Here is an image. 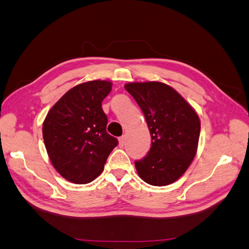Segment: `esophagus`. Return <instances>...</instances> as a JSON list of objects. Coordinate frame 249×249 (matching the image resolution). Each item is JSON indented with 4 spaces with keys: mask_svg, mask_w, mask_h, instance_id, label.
<instances>
[{
    "mask_svg": "<svg viewBox=\"0 0 249 249\" xmlns=\"http://www.w3.org/2000/svg\"><path fill=\"white\" fill-rule=\"evenodd\" d=\"M125 139H126L125 136H122V137H120V138H119V142H120V145H121V147H123V145L125 144Z\"/></svg>",
    "mask_w": 249,
    "mask_h": 249,
    "instance_id": "obj_1",
    "label": "esophagus"
}]
</instances>
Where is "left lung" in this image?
<instances>
[{"label": "left lung", "instance_id": "8db88e82", "mask_svg": "<svg viewBox=\"0 0 249 249\" xmlns=\"http://www.w3.org/2000/svg\"><path fill=\"white\" fill-rule=\"evenodd\" d=\"M125 89L134 97L147 121L151 148L135 162L139 177L151 186L176 181L196 154L201 122L183 97L160 82L128 83Z\"/></svg>", "mask_w": 249, "mask_h": 249}]
</instances>
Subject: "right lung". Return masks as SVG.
Returning a JSON list of instances; mask_svg holds the SVG:
<instances>
[{"label":"right lung","instance_id":"add662e5","mask_svg":"<svg viewBox=\"0 0 249 249\" xmlns=\"http://www.w3.org/2000/svg\"><path fill=\"white\" fill-rule=\"evenodd\" d=\"M112 83L89 81L68 90L48 111L43 139L53 166L73 183H89L104 170L119 141L107 133L101 102Z\"/></svg>","mask_w":249,"mask_h":249}]
</instances>
